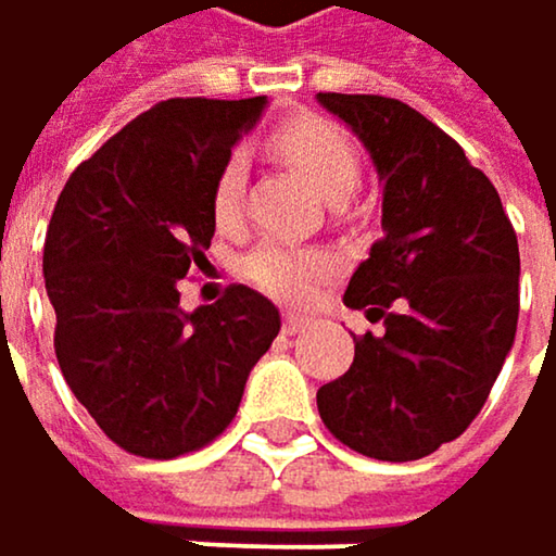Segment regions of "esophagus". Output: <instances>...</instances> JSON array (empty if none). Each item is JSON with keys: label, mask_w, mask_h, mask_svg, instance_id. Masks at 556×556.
<instances>
[{"label": "esophagus", "mask_w": 556, "mask_h": 556, "mask_svg": "<svg viewBox=\"0 0 556 556\" xmlns=\"http://www.w3.org/2000/svg\"><path fill=\"white\" fill-rule=\"evenodd\" d=\"M311 320L304 314H285V333H301Z\"/></svg>", "instance_id": "1"}]
</instances>
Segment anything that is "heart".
<instances>
[{
	"label": "heart",
	"mask_w": 556,
	"mask_h": 556,
	"mask_svg": "<svg viewBox=\"0 0 556 556\" xmlns=\"http://www.w3.org/2000/svg\"><path fill=\"white\" fill-rule=\"evenodd\" d=\"M275 148L320 190L327 200H343L353 193L359 180V151L353 139L330 119L320 116H301L285 123L275 132ZM242 187H245V161L242 154H229L210 190V210L219 226H232L239 219L242 206ZM330 271V262L307 249H288L281 242H262L245 258V275L275 298H307L317 281Z\"/></svg>",
	"instance_id": "heart-1"
}]
</instances>
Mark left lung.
I'll use <instances>...</instances> for the list:
<instances>
[{
  "instance_id": "obj_1",
  "label": "left lung",
  "mask_w": 556,
  "mask_h": 556,
  "mask_svg": "<svg viewBox=\"0 0 556 556\" xmlns=\"http://www.w3.org/2000/svg\"><path fill=\"white\" fill-rule=\"evenodd\" d=\"M379 170L382 239L353 271L346 307L382 333L353 337V366L317 392L350 450L408 463L482 412L518 327V236L492 180L402 100L317 93Z\"/></svg>"
}]
</instances>
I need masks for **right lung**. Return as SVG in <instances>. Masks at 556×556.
I'll return each mask as SVG.
<instances>
[{
  "instance_id": "add662e5",
  "label": "right lung",
  "mask_w": 556,
  "mask_h": 556,
  "mask_svg": "<svg viewBox=\"0 0 556 556\" xmlns=\"http://www.w3.org/2000/svg\"><path fill=\"white\" fill-rule=\"evenodd\" d=\"M265 110L252 100H164L64 184L45 236L54 353L77 402L126 453L174 459L216 440L252 366L281 330L245 285L180 311V278L206 262L210 190Z\"/></svg>"
}]
</instances>
